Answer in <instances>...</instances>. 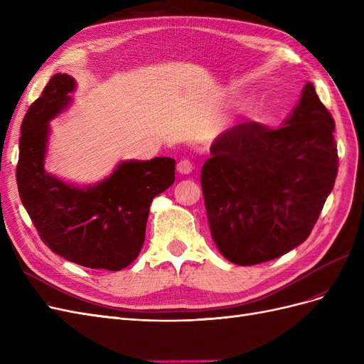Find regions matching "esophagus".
Masks as SVG:
<instances>
[{"mask_svg":"<svg viewBox=\"0 0 364 364\" xmlns=\"http://www.w3.org/2000/svg\"><path fill=\"white\" fill-rule=\"evenodd\" d=\"M181 174H190L193 171V162L190 159H182L178 162V167H176Z\"/></svg>","mask_w":364,"mask_h":364,"instance_id":"obj_1","label":"esophagus"}]
</instances>
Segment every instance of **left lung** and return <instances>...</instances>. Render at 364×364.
<instances>
[{
    "mask_svg": "<svg viewBox=\"0 0 364 364\" xmlns=\"http://www.w3.org/2000/svg\"><path fill=\"white\" fill-rule=\"evenodd\" d=\"M334 119L306 83L278 129L241 123L220 134L202 167L211 237L238 266L279 258L308 238L334 188Z\"/></svg>",
    "mask_w": 364,
    "mask_h": 364,
    "instance_id": "1",
    "label": "left lung"
}]
</instances>
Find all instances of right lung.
<instances>
[{
    "label": "right lung",
    "mask_w": 364,
    "mask_h": 364,
    "mask_svg": "<svg viewBox=\"0 0 364 364\" xmlns=\"http://www.w3.org/2000/svg\"><path fill=\"white\" fill-rule=\"evenodd\" d=\"M77 83L53 75L21 124V202L51 252L90 269L121 270L139 255L153 197L174 182L171 158L123 161L103 181L79 186L46 170L50 121L73 103Z\"/></svg>",
    "instance_id": "right-lung-1"
}]
</instances>
